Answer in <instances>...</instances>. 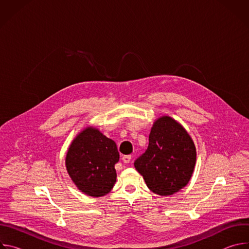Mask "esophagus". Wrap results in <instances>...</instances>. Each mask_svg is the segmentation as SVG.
Here are the masks:
<instances>
[{"mask_svg":"<svg viewBox=\"0 0 249 249\" xmlns=\"http://www.w3.org/2000/svg\"><path fill=\"white\" fill-rule=\"evenodd\" d=\"M131 159H132V157H131L130 155H129V156H123V157H122V160H123V162H125V163L130 162Z\"/></svg>","mask_w":249,"mask_h":249,"instance_id":"esophagus-1","label":"esophagus"}]
</instances>
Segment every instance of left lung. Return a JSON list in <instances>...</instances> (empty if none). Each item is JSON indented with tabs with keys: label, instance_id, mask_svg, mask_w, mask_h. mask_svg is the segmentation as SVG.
Returning a JSON list of instances; mask_svg holds the SVG:
<instances>
[{
	"label": "left lung",
	"instance_id": "obj_1",
	"mask_svg": "<svg viewBox=\"0 0 249 249\" xmlns=\"http://www.w3.org/2000/svg\"><path fill=\"white\" fill-rule=\"evenodd\" d=\"M196 147L186 129L168 115L155 120L146 152L134 162L148 188L169 196L185 187L196 163Z\"/></svg>",
	"mask_w": 249,
	"mask_h": 249
}]
</instances>
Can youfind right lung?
<instances>
[{
    "label": "right lung",
    "mask_w": 249,
    "mask_h": 249,
    "mask_svg": "<svg viewBox=\"0 0 249 249\" xmlns=\"http://www.w3.org/2000/svg\"><path fill=\"white\" fill-rule=\"evenodd\" d=\"M119 153L115 142L88 126L72 141L65 165L77 188L91 197L108 194L116 182Z\"/></svg>",
    "instance_id": "add662e5"
}]
</instances>
